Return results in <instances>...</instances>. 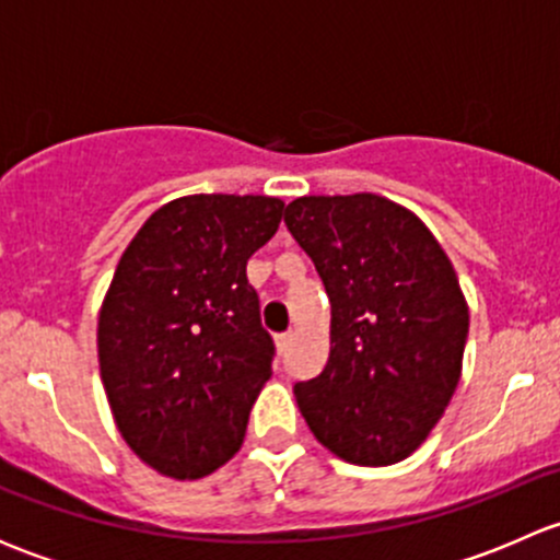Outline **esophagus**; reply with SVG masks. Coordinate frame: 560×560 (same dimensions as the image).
I'll list each match as a JSON object with an SVG mask.
<instances>
[{
  "label": "esophagus",
  "mask_w": 560,
  "mask_h": 560,
  "mask_svg": "<svg viewBox=\"0 0 560 560\" xmlns=\"http://www.w3.org/2000/svg\"><path fill=\"white\" fill-rule=\"evenodd\" d=\"M292 341H295V332H279V336H276V349H279V352H287V349L292 347Z\"/></svg>",
  "instance_id": "esophagus-1"
}]
</instances>
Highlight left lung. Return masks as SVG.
Returning a JSON list of instances; mask_svg holds the SVG:
<instances>
[{
	"mask_svg": "<svg viewBox=\"0 0 560 560\" xmlns=\"http://www.w3.org/2000/svg\"><path fill=\"white\" fill-rule=\"evenodd\" d=\"M284 224L330 298V358L298 382L322 447L393 466L420 447L453 398L468 336L457 273L431 230L382 195H308Z\"/></svg>",
	"mask_w": 560,
	"mask_h": 560,
	"instance_id": "obj_1",
	"label": "left lung"
}]
</instances>
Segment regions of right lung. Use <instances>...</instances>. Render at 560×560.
<instances>
[{
  "label": "right lung",
  "instance_id": "1",
  "mask_svg": "<svg viewBox=\"0 0 560 560\" xmlns=\"http://www.w3.org/2000/svg\"><path fill=\"white\" fill-rule=\"evenodd\" d=\"M281 217L279 197H178L118 259L97 322L100 376L124 442L165 477H206L244 444L276 354L246 262Z\"/></svg>",
  "mask_w": 560,
  "mask_h": 560
}]
</instances>
